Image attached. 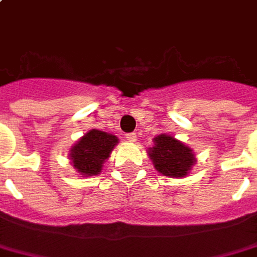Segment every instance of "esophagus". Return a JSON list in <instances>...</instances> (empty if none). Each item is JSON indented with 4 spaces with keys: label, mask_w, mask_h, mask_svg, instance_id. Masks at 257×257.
<instances>
[{
    "label": "esophagus",
    "mask_w": 257,
    "mask_h": 257,
    "mask_svg": "<svg viewBox=\"0 0 257 257\" xmlns=\"http://www.w3.org/2000/svg\"><path fill=\"white\" fill-rule=\"evenodd\" d=\"M125 138H126V140H128V142H132V143L138 140V136H136V134H128L126 136H125Z\"/></svg>",
    "instance_id": "esophagus-1"
}]
</instances>
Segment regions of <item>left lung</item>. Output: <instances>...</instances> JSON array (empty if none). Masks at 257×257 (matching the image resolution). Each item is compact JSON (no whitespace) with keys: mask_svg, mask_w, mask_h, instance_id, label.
I'll list each match as a JSON object with an SVG mask.
<instances>
[{"mask_svg":"<svg viewBox=\"0 0 257 257\" xmlns=\"http://www.w3.org/2000/svg\"><path fill=\"white\" fill-rule=\"evenodd\" d=\"M148 157L159 174L169 178H182L196 163L195 153L172 135L161 134L154 138V146L147 150Z\"/></svg>","mask_w":257,"mask_h":257,"instance_id":"obj_1","label":"left lung"}]
</instances>
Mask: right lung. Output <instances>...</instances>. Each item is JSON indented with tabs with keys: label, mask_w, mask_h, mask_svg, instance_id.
<instances>
[{
	"label": "right lung",
	"mask_w": 257,
	"mask_h": 257,
	"mask_svg": "<svg viewBox=\"0 0 257 257\" xmlns=\"http://www.w3.org/2000/svg\"><path fill=\"white\" fill-rule=\"evenodd\" d=\"M118 143L115 135L91 129L70 147V165L83 177L98 176L106 159H109L113 148Z\"/></svg>",
	"instance_id": "add662e5"
}]
</instances>
